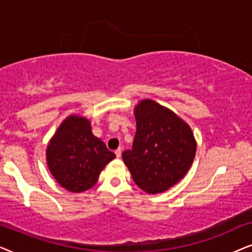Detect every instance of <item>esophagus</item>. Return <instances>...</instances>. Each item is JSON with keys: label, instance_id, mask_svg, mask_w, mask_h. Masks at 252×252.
<instances>
[{"label": "esophagus", "instance_id": "obj_1", "mask_svg": "<svg viewBox=\"0 0 252 252\" xmlns=\"http://www.w3.org/2000/svg\"><path fill=\"white\" fill-rule=\"evenodd\" d=\"M121 153H122V151H121V149H117V150L115 151V154H116L117 158L121 157Z\"/></svg>", "mask_w": 252, "mask_h": 252}]
</instances>
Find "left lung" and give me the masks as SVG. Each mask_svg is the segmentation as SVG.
<instances>
[{
  "instance_id": "8db88e82",
  "label": "left lung",
  "mask_w": 252,
  "mask_h": 252,
  "mask_svg": "<svg viewBox=\"0 0 252 252\" xmlns=\"http://www.w3.org/2000/svg\"><path fill=\"white\" fill-rule=\"evenodd\" d=\"M136 135L122 159L132 180L147 193H160L186 176L196 156L192 130L173 110L151 99L133 109Z\"/></svg>"
}]
</instances>
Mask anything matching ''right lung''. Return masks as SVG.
<instances>
[{
    "label": "right lung",
    "instance_id": "obj_1",
    "mask_svg": "<svg viewBox=\"0 0 252 252\" xmlns=\"http://www.w3.org/2000/svg\"><path fill=\"white\" fill-rule=\"evenodd\" d=\"M115 154L92 133L90 120L70 115L60 124L46 150L49 172L60 186L71 192H83L96 183Z\"/></svg>",
    "mask_w": 252,
    "mask_h": 252
}]
</instances>
